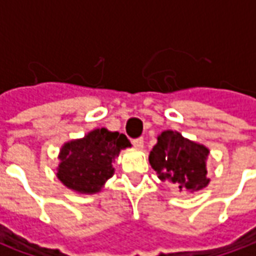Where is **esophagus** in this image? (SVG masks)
Listing matches in <instances>:
<instances>
[{
	"instance_id": "34e87169",
	"label": "esophagus",
	"mask_w": 256,
	"mask_h": 256,
	"mask_svg": "<svg viewBox=\"0 0 256 256\" xmlns=\"http://www.w3.org/2000/svg\"><path fill=\"white\" fill-rule=\"evenodd\" d=\"M133 145L137 148V150H141V148L144 146V138H141V137H140V138L133 140Z\"/></svg>"
}]
</instances>
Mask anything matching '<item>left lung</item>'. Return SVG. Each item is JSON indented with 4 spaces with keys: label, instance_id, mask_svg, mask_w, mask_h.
<instances>
[{
    "label": "left lung",
    "instance_id": "left-lung-1",
    "mask_svg": "<svg viewBox=\"0 0 256 256\" xmlns=\"http://www.w3.org/2000/svg\"><path fill=\"white\" fill-rule=\"evenodd\" d=\"M207 146L182 137L172 130H164L150 154V163L162 181L176 184L182 192H196L206 188Z\"/></svg>",
    "mask_w": 256,
    "mask_h": 256
}]
</instances>
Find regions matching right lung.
Masks as SVG:
<instances>
[{
    "label": "right lung",
    "mask_w": 256,
    "mask_h": 256,
    "mask_svg": "<svg viewBox=\"0 0 256 256\" xmlns=\"http://www.w3.org/2000/svg\"><path fill=\"white\" fill-rule=\"evenodd\" d=\"M132 146L124 134L96 128L84 138L68 141L60 150L56 176L68 189L92 194L100 192L114 176L112 162L119 152Z\"/></svg>",
    "instance_id": "1"
}]
</instances>
